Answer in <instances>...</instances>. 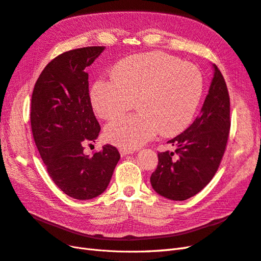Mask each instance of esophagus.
<instances>
[{
	"label": "esophagus",
	"instance_id": "34e87169",
	"mask_svg": "<svg viewBox=\"0 0 261 261\" xmlns=\"http://www.w3.org/2000/svg\"><path fill=\"white\" fill-rule=\"evenodd\" d=\"M133 152H134L133 150H129V149H123V148L120 149V153H121L122 156H125V155H127V154L133 153Z\"/></svg>",
	"mask_w": 261,
	"mask_h": 261
}]
</instances>
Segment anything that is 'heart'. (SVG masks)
I'll use <instances>...</instances> for the list:
<instances>
[{
    "label": "heart",
    "instance_id": "1",
    "mask_svg": "<svg viewBox=\"0 0 261 261\" xmlns=\"http://www.w3.org/2000/svg\"><path fill=\"white\" fill-rule=\"evenodd\" d=\"M203 90L200 70L162 52L126 59L114 75L99 77L91 91L97 114L110 120L127 111L136 100L139 112L123 115L105 128L106 139L124 149L139 148L160 130L173 135L192 122Z\"/></svg>",
    "mask_w": 261,
    "mask_h": 261
}]
</instances>
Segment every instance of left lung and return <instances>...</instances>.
<instances>
[{
	"label": "left lung",
	"instance_id": "1",
	"mask_svg": "<svg viewBox=\"0 0 261 261\" xmlns=\"http://www.w3.org/2000/svg\"><path fill=\"white\" fill-rule=\"evenodd\" d=\"M212 68L213 77L199 116L168 141L175 147V153H158L159 162L150 183L170 200H186L206 187L225 151L231 127L230 97L222 74L215 64Z\"/></svg>",
	"mask_w": 261,
	"mask_h": 261
}]
</instances>
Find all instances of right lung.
<instances>
[{"label": "right lung", "mask_w": 261, "mask_h": 261, "mask_svg": "<svg viewBox=\"0 0 261 261\" xmlns=\"http://www.w3.org/2000/svg\"><path fill=\"white\" fill-rule=\"evenodd\" d=\"M105 49L87 46L59 55L42 70L31 97V129L46 171L63 193L78 200L103 193L121 158L111 145L91 156L84 153V145L100 133L86 69Z\"/></svg>", "instance_id": "1"}]
</instances>
